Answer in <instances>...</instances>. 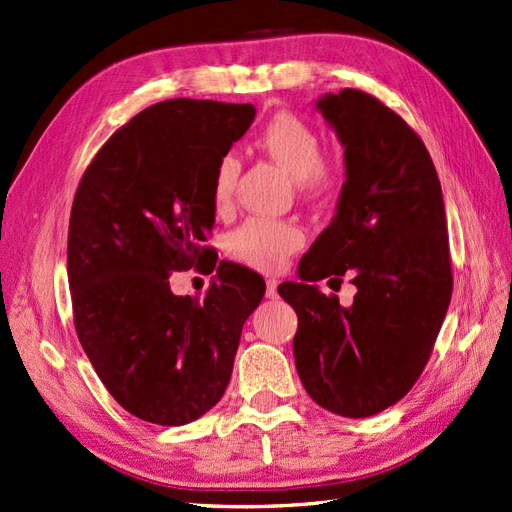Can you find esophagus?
I'll use <instances>...</instances> for the list:
<instances>
[{
    "label": "esophagus",
    "instance_id": "34e87169",
    "mask_svg": "<svg viewBox=\"0 0 512 512\" xmlns=\"http://www.w3.org/2000/svg\"><path fill=\"white\" fill-rule=\"evenodd\" d=\"M276 287H279V283H276L274 279H268L266 281V298H276V296H279V294H276Z\"/></svg>",
    "mask_w": 512,
    "mask_h": 512
}]
</instances>
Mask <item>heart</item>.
I'll return each instance as SVG.
<instances>
[{
  "mask_svg": "<svg viewBox=\"0 0 512 512\" xmlns=\"http://www.w3.org/2000/svg\"><path fill=\"white\" fill-rule=\"evenodd\" d=\"M259 148L272 156L304 193L319 195L337 184L339 171L321 158V139L313 126L294 113H276L259 135ZM240 175V163L233 154H225L214 169L212 201L218 212L231 208L233 191ZM304 244V231L287 221L251 218L227 240V251L242 264L274 272L287 264Z\"/></svg>",
  "mask_w": 512,
  "mask_h": 512,
  "instance_id": "b5f03b06",
  "label": "heart"
}]
</instances>
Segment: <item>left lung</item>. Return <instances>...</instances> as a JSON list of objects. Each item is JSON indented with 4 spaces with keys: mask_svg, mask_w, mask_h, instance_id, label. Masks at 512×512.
Here are the masks:
<instances>
[{
    "mask_svg": "<svg viewBox=\"0 0 512 512\" xmlns=\"http://www.w3.org/2000/svg\"><path fill=\"white\" fill-rule=\"evenodd\" d=\"M315 109L343 145L345 182L330 225L300 261V281L279 294L298 315L304 390L328 412L367 418L410 392L444 324L452 294L444 197L425 143L377 98L328 92ZM343 273L357 285L349 307L316 285Z\"/></svg>",
    "mask_w": 512,
    "mask_h": 512,
    "instance_id": "1",
    "label": "left lung"
}]
</instances>
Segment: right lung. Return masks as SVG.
<instances>
[{
  "mask_svg": "<svg viewBox=\"0 0 512 512\" xmlns=\"http://www.w3.org/2000/svg\"><path fill=\"white\" fill-rule=\"evenodd\" d=\"M253 105L175 98L143 109L87 167L72 201L68 287L79 341L126 412L188 425L221 401L244 321L266 294L221 261L206 296H175L173 270L206 264L214 169Z\"/></svg>",
  "mask_w": 512,
  "mask_h": 512,
  "instance_id": "1",
  "label": "right lung"
}]
</instances>
